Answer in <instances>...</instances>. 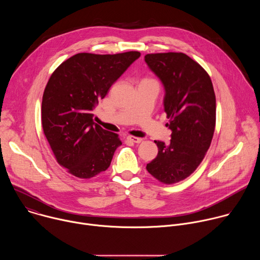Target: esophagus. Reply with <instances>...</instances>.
<instances>
[{
    "mask_svg": "<svg viewBox=\"0 0 260 260\" xmlns=\"http://www.w3.org/2000/svg\"><path fill=\"white\" fill-rule=\"evenodd\" d=\"M126 140L132 142V143H141V141H142L141 138H137V137H134V136H128L126 138Z\"/></svg>",
    "mask_w": 260,
    "mask_h": 260,
    "instance_id": "obj_1",
    "label": "esophagus"
}]
</instances>
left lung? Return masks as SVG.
I'll return each instance as SVG.
<instances>
[{
  "label": "left lung",
  "instance_id": "obj_1",
  "mask_svg": "<svg viewBox=\"0 0 260 260\" xmlns=\"http://www.w3.org/2000/svg\"><path fill=\"white\" fill-rule=\"evenodd\" d=\"M148 67L161 80L171 143L154 141L157 156L147 171L164 184L189 177L203 161L216 124V98L209 74L182 52L145 55Z\"/></svg>",
  "mask_w": 260,
  "mask_h": 260
}]
</instances>
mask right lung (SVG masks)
<instances>
[{
    "label": "right lung",
    "instance_id": "right-lung-1",
    "mask_svg": "<svg viewBox=\"0 0 260 260\" xmlns=\"http://www.w3.org/2000/svg\"><path fill=\"white\" fill-rule=\"evenodd\" d=\"M140 55L77 53L50 76L42 99L43 132L56 161L73 176L89 179L110 167L122 143L93 122L92 111Z\"/></svg>",
    "mask_w": 260,
    "mask_h": 260
}]
</instances>
